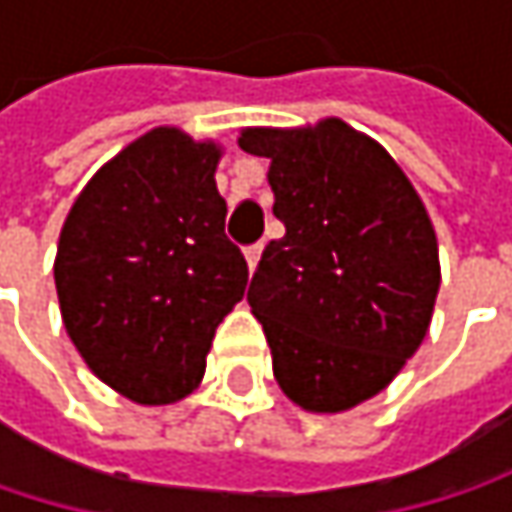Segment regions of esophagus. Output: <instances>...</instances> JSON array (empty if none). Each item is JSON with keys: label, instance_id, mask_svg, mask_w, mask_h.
Masks as SVG:
<instances>
[{"label": "esophagus", "instance_id": "esophagus-1", "mask_svg": "<svg viewBox=\"0 0 512 512\" xmlns=\"http://www.w3.org/2000/svg\"><path fill=\"white\" fill-rule=\"evenodd\" d=\"M260 255H263V246H260V243H257V246H249V249H246V260H249V269H255L257 260H260Z\"/></svg>", "mask_w": 512, "mask_h": 512}]
</instances>
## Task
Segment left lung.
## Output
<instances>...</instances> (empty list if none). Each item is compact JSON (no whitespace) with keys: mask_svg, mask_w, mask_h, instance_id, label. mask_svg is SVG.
Segmentation results:
<instances>
[{"mask_svg":"<svg viewBox=\"0 0 512 512\" xmlns=\"http://www.w3.org/2000/svg\"><path fill=\"white\" fill-rule=\"evenodd\" d=\"M237 142L269 159L284 222L249 287L272 373L305 412H347L427 338L442 284L430 213L394 156L341 118L246 127Z\"/></svg>","mask_w":512,"mask_h":512,"instance_id":"8db88e82","label":"left lung"}]
</instances>
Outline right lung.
<instances>
[{
    "mask_svg": "<svg viewBox=\"0 0 512 512\" xmlns=\"http://www.w3.org/2000/svg\"><path fill=\"white\" fill-rule=\"evenodd\" d=\"M219 159L213 139L154 127L97 168L58 237L64 329L91 373L139 406L201 385L213 335L249 284L225 237Z\"/></svg>",
    "mask_w": 512,
    "mask_h": 512,
    "instance_id": "obj_1",
    "label": "right lung"
}]
</instances>
